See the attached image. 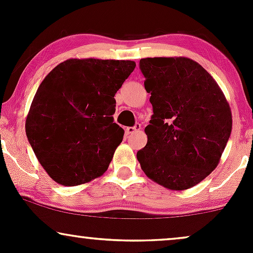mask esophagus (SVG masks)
I'll list each match as a JSON object with an SVG mask.
<instances>
[{
  "instance_id": "1",
  "label": "esophagus",
  "mask_w": 253,
  "mask_h": 253,
  "mask_svg": "<svg viewBox=\"0 0 253 253\" xmlns=\"http://www.w3.org/2000/svg\"><path fill=\"white\" fill-rule=\"evenodd\" d=\"M140 129H141L140 124H136L135 126H133V127H127L126 133H127V134H133V133L139 132V130H140Z\"/></svg>"
}]
</instances>
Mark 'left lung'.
<instances>
[{"instance_id": "8db88e82", "label": "left lung", "mask_w": 253, "mask_h": 253, "mask_svg": "<svg viewBox=\"0 0 253 253\" xmlns=\"http://www.w3.org/2000/svg\"><path fill=\"white\" fill-rule=\"evenodd\" d=\"M153 114L147 144L136 158L149 178L184 190L219 164L232 130L225 95L205 69L185 57L144 58L139 63Z\"/></svg>"}]
</instances>
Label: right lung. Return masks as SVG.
<instances>
[{
	"label": "right lung",
	"mask_w": 253,
	"mask_h": 253,
	"mask_svg": "<svg viewBox=\"0 0 253 253\" xmlns=\"http://www.w3.org/2000/svg\"><path fill=\"white\" fill-rule=\"evenodd\" d=\"M135 63L68 59L38 88L26 119V134L53 181L78 185L108 169L124 129L114 123L115 94Z\"/></svg>",
	"instance_id": "add662e5"
}]
</instances>
